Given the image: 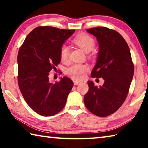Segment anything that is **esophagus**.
<instances>
[{"instance_id":"obj_1","label":"esophagus","mask_w":148,"mask_h":148,"mask_svg":"<svg viewBox=\"0 0 148 148\" xmlns=\"http://www.w3.org/2000/svg\"><path fill=\"white\" fill-rule=\"evenodd\" d=\"M82 83V82H81V81H78V80H74V83L75 85H79V84Z\"/></svg>"}]
</instances>
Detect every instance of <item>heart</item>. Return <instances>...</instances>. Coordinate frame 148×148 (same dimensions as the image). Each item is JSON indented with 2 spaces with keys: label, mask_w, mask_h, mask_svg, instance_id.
<instances>
[{
  "label": "heart",
  "mask_w": 148,
  "mask_h": 148,
  "mask_svg": "<svg viewBox=\"0 0 148 148\" xmlns=\"http://www.w3.org/2000/svg\"><path fill=\"white\" fill-rule=\"evenodd\" d=\"M73 42L78 47L86 53L90 51L95 46L94 39L88 34H82L77 36ZM69 49L66 45H63L60 49V58L63 62H66L69 60ZM88 70L86 65L74 64L67 69V74L74 79H81L85 76V72Z\"/></svg>",
  "instance_id": "obj_1"
}]
</instances>
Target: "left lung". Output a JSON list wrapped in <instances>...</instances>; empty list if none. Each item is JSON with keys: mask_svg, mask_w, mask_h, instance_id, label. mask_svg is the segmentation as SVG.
I'll use <instances>...</instances> for the list:
<instances>
[{"mask_svg": "<svg viewBox=\"0 0 148 148\" xmlns=\"http://www.w3.org/2000/svg\"><path fill=\"white\" fill-rule=\"evenodd\" d=\"M96 37L99 43L97 62L92 77H102V86L88 81L89 90L84 96L85 106L92 114L106 117L120 108L128 95L134 74L130 48L121 34L105 27L86 30Z\"/></svg>", "mask_w": 148, "mask_h": 148, "instance_id": "left-lung-1", "label": "left lung"}]
</instances>
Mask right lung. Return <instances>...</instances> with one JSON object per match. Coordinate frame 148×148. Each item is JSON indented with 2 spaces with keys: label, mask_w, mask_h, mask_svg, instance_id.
<instances>
[{
  "label": "right lung",
  "mask_w": 148,
  "mask_h": 148,
  "mask_svg": "<svg viewBox=\"0 0 148 148\" xmlns=\"http://www.w3.org/2000/svg\"><path fill=\"white\" fill-rule=\"evenodd\" d=\"M75 30L50 26L32 31L20 47L18 83L26 103L42 116H52L64 108L73 82L67 77L59 82H49V72L61 62L60 49Z\"/></svg>",
  "instance_id": "right-lung-1"
}]
</instances>
